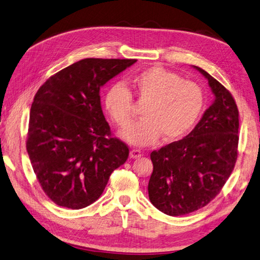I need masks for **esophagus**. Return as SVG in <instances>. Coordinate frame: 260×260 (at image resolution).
Here are the masks:
<instances>
[{
	"label": "esophagus",
	"mask_w": 260,
	"mask_h": 260,
	"mask_svg": "<svg viewBox=\"0 0 260 260\" xmlns=\"http://www.w3.org/2000/svg\"><path fill=\"white\" fill-rule=\"evenodd\" d=\"M129 156L132 157V159H139V157L142 156V151L141 150H137V149L131 150Z\"/></svg>",
	"instance_id": "34e87169"
}]
</instances>
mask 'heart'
<instances>
[{"label": "heart", "mask_w": 260, "mask_h": 260, "mask_svg": "<svg viewBox=\"0 0 260 260\" xmlns=\"http://www.w3.org/2000/svg\"><path fill=\"white\" fill-rule=\"evenodd\" d=\"M140 104H145L142 119L133 120V96L125 85L116 83L107 90L104 107L111 120L119 127H128L120 136L128 143L146 146L164 135L167 141L184 136L201 115L204 103L202 89L192 81L162 68H150L129 79Z\"/></svg>", "instance_id": "obj_1"}]
</instances>
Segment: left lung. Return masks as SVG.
<instances>
[{
  "label": "left lung",
  "mask_w": 260,
  "mask_h": 260,
  "mask_svg": "<svg viewBox=\"0 0 260 260\" xmlns=\"http://www.w3.org/2000/svg\"><path fill=\"white\" fill-rule=\"evenodd\" d=\"M192 68L208 81L214 100L186 137L151 153L150 201L170 216L189 214L207 205L229 179L238 155L235 99L206 71Z\"/></svg>",
  "instance_id": "left-lung-1"
}]
</instances>
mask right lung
<instances>
[{"instance_id":"1","label":"right lung","mask_w":260,"mask_h":260,"mask_svg":"<svg viewBox=\"0 0 260 260\" xmlns=\"http://www.w3.org/2000/svg\"><path fill=\"white\" fill-rule=\"evenodd\" d=\"M136 59L84 58L50 76L30 109L27 151L45 194L80 210L103 194L109 177L128 157L110 137L100 89Z\"/></svg>"}]
</instances>
